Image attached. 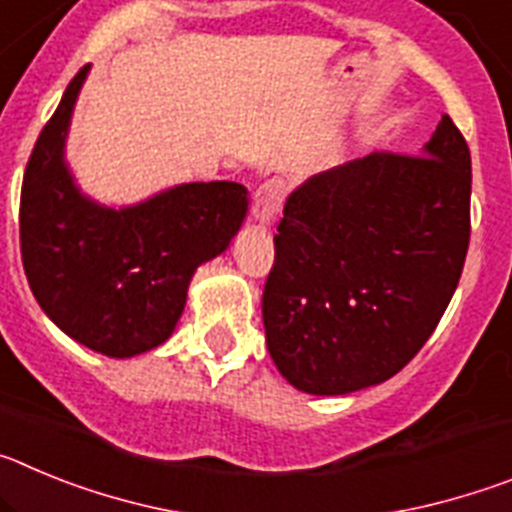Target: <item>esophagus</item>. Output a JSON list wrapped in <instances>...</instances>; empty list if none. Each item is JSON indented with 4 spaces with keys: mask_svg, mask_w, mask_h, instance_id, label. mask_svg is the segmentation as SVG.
I'll return each instance as SVG.
<instances>
[{
    "mask_svg": "<svg viewBox=\"0 0 512 512\" xmlns=\"http://www.w3.org/2000/svg\"><path fill=\"white\" fill-rule=\"evenodd\" d=\"M284 202V184L279 179H269V182L261 184L253 194V205H251V215L256 223L261 225H271L277 220L279 210H282Z\"/></svg>",
    "mask_w": 512,
    "mask_h": 512,
    "instance_id": "esophagus-1",
    "label": "esophagus"
}]
</instances>
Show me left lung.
<instances>
[{
  "label": "left lung",
  "mask_w": 512,
  "mask_h": 512,
  "mask_svg": "<svg viewBox=\"0 0 512 512\" xmlns=\"http://www.w3.org/2000/svg\"><path fill=\"white\" fill-rule=\"evenodd\" d=\"M469 197L472 158L449 115L418 156L372 153L289 194L261 310L295 390L351 395L418 354L464 269Z\"/></svg>",
  "instance_id": "obj_1"
}]
</instances>
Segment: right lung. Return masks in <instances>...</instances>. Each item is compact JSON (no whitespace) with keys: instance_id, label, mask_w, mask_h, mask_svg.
Instances as JSON below:
<instances>
[{"instance_id":"1","label":"right lung","mask_w":512,"mask_h":512,"mask_svg":"<svg viewBox=\"0 0 512 512\" xmlns=\"http://www.w3.org/2000/svg\"><path fill=\"white\" fill-rule=\"evenodd\" d=\"M89 66L71 79L27 161L20 246L43 312L97 354L130 359L169 341L194 271L230 246L248 212L235 182H189L135 205L81 192L66 161Z\"/></svg>"}]
</instances>
